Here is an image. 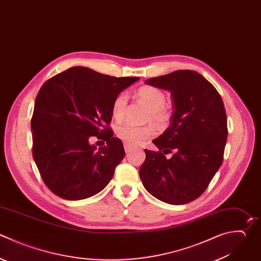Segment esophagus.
<instances>
[{
	"instance_id": "34e87169",
	"label": "esophagus",
	"mask_w": 261,
	"mask_h": 261,
	"mask_svg": "<svg viewBox=\"0 0 261 261\" xmlns=\"http://www.w3.org/2000/svg\"><path fill=\"white\" fill-rule=\"evenodd\" d=\"M123 145H124V150H125L126 153H129V152L135 148L133 145H130V144H128V143H124Z\"/></svg>"
}]
</instances>
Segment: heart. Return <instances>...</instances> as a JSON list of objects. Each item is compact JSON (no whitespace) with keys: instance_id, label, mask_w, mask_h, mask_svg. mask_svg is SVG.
I'll use <instances>...</instances> for the list:
<instances>
[{"instance_id":"1","label":"heart","mask_w":261,"mask_h":261,"mask_svg":"<svg viewBox=\"0 0 261 261\" xmlns=\"http://www.w3.org/2000/svg\"><path fill=\"white\" fill-rule=\"evenodd\" d=\"M138 97L144 101L151 110V116L156 121H163L166 119L165 95L162 91L152 88L144 87L138 91ZM127 104V95L120 93L116 96L112 105V114L115 119H121L124 115ZM155 134V129L151 125L138 126L129 122L121 123L116 128V135L119 139L130 145H138L150 139Z\"/></svg>"}]
</instances>
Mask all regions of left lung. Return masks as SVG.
I'll list each match as a JSON object with an SVG mask.
<instances>
[{
    "label": "left lung",
    "instance_id": "left-lung-1",
    "mask_svg": "<svg viewBox=\"0 0 261 261\" xmlns=\"http://www.w3.org/2000/svg\"><path fill=\"white\" fill-rule=\"evenodd\" d=\"M145 84L170 92L173 113L170 125L153 140L159 151L145 149L141 180L158 200L187 204L203 194L222 163L227 137L222 99L193 70L173 71ZM169 152L173 155L167 159Z\"/></svg>",
    "mask_w": 261,
    "mask_h": 261
}]
</instances>
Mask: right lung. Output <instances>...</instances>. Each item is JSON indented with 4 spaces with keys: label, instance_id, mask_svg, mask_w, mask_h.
Listing matches in <instances>:
<instances>
[{
    "label": "right lung",
    "instance_id": "right-lung-1",
    "mask_svg": "<svg viewBox=\"0 0 261 261\" xmlns=\"http://www.w3.org/2000/svg\"><path fill=\"white\" fill-rule=\"evenodd\" d=\"M139 77H114L71 67L41 88L32 118L33 156L46 186L60 198L76 201L101 192L125 152L108 127L117 95ZM107 146L97 148L89 138Z\"/></svg>",
    "mask_w": 261,
    "mask_h": 261
}]
</instances>
